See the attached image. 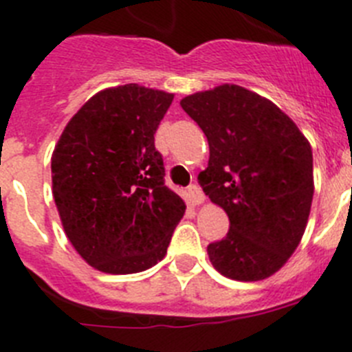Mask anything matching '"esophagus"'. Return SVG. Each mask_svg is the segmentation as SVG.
Here are the masks:
<instances>
[{
  "instance_id": "esophagus-1",
  "label": "esophagus",
  "mask_w": 352,
  "mask_h": 352,
  "mask_svg": "<svg viewBox=\"0 0 352 352\" xmlns=\"http://www.w3.org/2000/svg\"><path fill=\"white\" fill-rule=\"evenodd\" d=\"M188 197H190V202L195 206L202 204L206 199L204 193H202V190H201V186H199L197 183H193V185L188 186Z\"/></svg>"
}]
</instances>
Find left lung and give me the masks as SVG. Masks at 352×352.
I'll use <instances>...</instances> for the list:
<instances>
[{
  "mask_svg": "<svg viewBox=\"0 0 352 352\" xmlns=\"http://www.w3.org/2000/svg\"><path fill=\"white\" fill-rule=\"evenodd\" d=\"M179 104L208 138L202 190L230 220L228 234L208 246L212 267L235 281L272 276L307 227L311 144L286 113L244 87L225 83Z\"/></svg>",
  "mask_w": 352,
  "mask_h": 352,
  "instance_id": "left-lung-1",
  "label": "left lung"
}]
</instances>
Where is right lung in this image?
I'll use <instances>...</instances> for the list:
<instances>
[{"mask_svg": "<svg viewBox=\"0 0 352 352\" xmlns=\"http://www.w3.org/2000/svg\"><path fill=\"white\" fill-rule=\"evenodd\" d=\"M173 98L136 83L101 90L67 122L52 153L64 232L101 272L153 267L185 214V202L164 182L153 138Z\"/></svg>", "mask_w": 352, "mask_h": 352, "instance_id": "add662e5", "label": "right lung"}]
</instances>
